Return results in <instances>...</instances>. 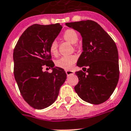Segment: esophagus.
Instances as JSON below:
<instances>
[{"mask_svg": "<svg viewBox=\"0 0 131 131\" xmlns=\"http://www.w3.org/2000/svg\"><path fill=\"white\" fill-rule=\"evenodd\" d=\"M65 71H66V73H67V75H73V74H74V71H73L66 70Z\"/></svg>", "mask_w": 131, "mask_h": 131, "instance_id": "esophagus-1", "label": "esophagus"}]
</instances>
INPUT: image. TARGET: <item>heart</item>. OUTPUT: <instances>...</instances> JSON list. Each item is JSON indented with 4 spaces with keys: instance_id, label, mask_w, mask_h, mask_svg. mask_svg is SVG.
Wrapping results in <instances>:
<instances>
[{
    "instance_id": "obj_1",
    "label": "heart",
    "mask_w": 131,
    "mask_h": 131,
    "mask_svg": "<svg viewBox=\"0 0 131 131\" xmlns=\"http://www.w3.org/2000/svg\"><path fill=\"white\" fill-rule=\"evenodd\" d=\"M63 38L66 41H69L71 43H75L78 40V35L73 29H68L64 32ZM49 50L51 54L57 55L58 53V42L56 40H53L50 44ZM77 60V57L74 55L62 56L56 61V65L64 69H71Z\"/></svg>"
}]
</instances>
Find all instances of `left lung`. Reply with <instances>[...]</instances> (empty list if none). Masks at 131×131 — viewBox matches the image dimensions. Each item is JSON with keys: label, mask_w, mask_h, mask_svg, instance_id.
Masks as SVG:
<instances>
[{"label": "left lung", "mask_w": 131, "mask_h": 131, "mask_svg": "<svg viewBox=\"0 0 131 131\" xmlns=\"http://www.w3.org/2000/svg\"><path fill=\"white\" fill-rule=\"evenodd\" d=\"M79 32L83 38V52L77 66L86 72L76 71L78 83L75 91L81 99L92 104H101L110 97L119 77V56L115 41L92 20L66 23Z\"/></svg>", "instance_id": "8db88e82"}]
</instances>
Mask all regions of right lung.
Segmentation results:
<instances>
[{"instance_id":"right-lung-1","label":"right lung","mask_w":131,"mask_h":131,"mask_svg":"<svg viewBox=\"0 0 131 131\" xmlns=\"http://www.w3.org/2000/svg\"><path fill=\"white\" fill-rule=\"evenodd\" d=\"M60 24H34L21 35L14 49V74L19 91L26 102L41 110L56 101L67 74L54 67L50 44L60 32ZM43 66L52 68V73L43 72Z\"/></svg>"}]
</instances>
